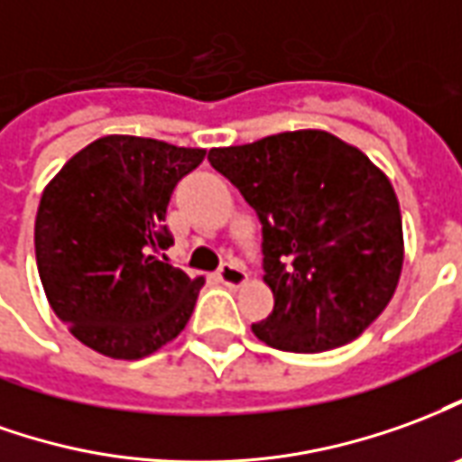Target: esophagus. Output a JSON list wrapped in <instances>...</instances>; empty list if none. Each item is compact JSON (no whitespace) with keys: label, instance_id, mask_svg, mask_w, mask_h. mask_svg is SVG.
Listing matches in <instances>:
<instances>
[{"label":"esophagus","instance_id":"1","mask_svg":"<svg viewBox=\"0 0 462 462\" xmlns=\"http://www.w3.org/2000/svg\"><path fill=\"white\" fill-rule=\"evenodd\" d=\"M217 277H220L222 285H227V287H240L247 282V273H245V270H242V264L237 263L225 264L220 273H217Z\"/></svg>","mask_w":462,"mask_h":462}]
</instances>
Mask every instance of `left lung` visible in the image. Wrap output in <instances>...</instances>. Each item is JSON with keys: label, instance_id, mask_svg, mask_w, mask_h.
<instances>
[{"label": "left lung", "instance_id": "left-lung-1", "mask_svg": "<svg viewBox=\"0 0 462 462\" xmlns=\"http://www.w3.org/2000/svg\"><path fill=\"white\" fill-rule=\"evenodd\" d=\"M208 160L263 222V280L275 308L253 325L257 340L322 353L360 337L388 308L405 257L385 172L325 130L212 147Z\"/></svg>", "mask_w": 462, "mask_h": 462}]
</instances>
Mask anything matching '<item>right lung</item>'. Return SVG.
<instances>
[{"instance_id": "right-lung-1", "label": "right lung", "mask_w": 462, "mask_h": 462, "mask_svg": "<svg viewBox=\"0 0 462 462\" xmlns=\"http://www.w3.org/2000/svg\"><path fill=\"white\" fill-rule=\"evenodd\" d=\"M208 150L107 134L44 187L34 253L44 295L74 337L115 360L157 353L185 330L202 277L170 264L164 215Z\"/></svg>"}]
</instances>
